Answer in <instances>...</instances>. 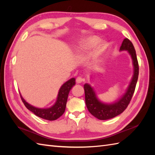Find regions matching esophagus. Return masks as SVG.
<instances>
[{
	"mask_svg": "<svg viewBox=\"0 0 155 155\" xmlns=\"http://www.w3.org/2000/svg\"><path fill=\"white\" fill-rule=\"evenodd\" d=\"M84 78H82L81 77H78L77 78H76V82H77V83H81L82 82H84Z\"/></svg>",
	"mask_w": 155,
	"mask_h": 155,
	"instance_id": "34e87169",
	"label": "esophagus"
}]
</instances>
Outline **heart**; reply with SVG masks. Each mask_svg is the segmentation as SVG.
Wrapping results in <instances>:
<instances>
[{
	"instance_id": "obj_1",
	"label": "heart",
	"mask_w": 155,
	"mask_h": 155,
	"mask_svg": "<svg viewBox=\"0 0 155 155\" xmlns=\"http://www.w3.org/2000/svg\"><path fill=\"white\" fill-rule=\"evenodd\" d=\"M99 42L100 39L97 37H90L89 38L87 39L86 42H85L83 45H82L81 49L83 51L89 50L91 48L94 47L95 45H97Z\"/></svg>"
}]
</instances>
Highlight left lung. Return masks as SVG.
<instances>
[{
	"mask_svg": "<svg viewBox=\"0 0 155 155\" xmlns=\"http://www.w3.org/2000/svg\"><path fill=\"white\" fill-rule=\"evenodd\" d=\"M120 51H128L133 59L134 75L128 89L123 97L113 104H104L98 100L93 88L88 84L84 85L85 103L88 111L100 120H107L121 114L127 108L133 97L139 77V63L134 46L129 39L124 38L120 48Z\"/></svg>",
	"mask_w": 155,
	"mask_h": 155,
	"instance_id": "8db88e82",
	"label": "left lung"
}]
</instances>
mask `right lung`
<instances>
[{"label": "right lung", "instance_id": "1", "mask_svg": "<svg viewBox=\"0 0 155 155\" xmlns=\"http://www.w3.org/2000/svg\"><path fill=\"white\" fill-rule=\"evenodd\" d=\"M75 84V78H72L71 79L66 82L61 87L59 90L57 102L51 108H36L32 105L29 104L25 101L20 94L22 103H24L25 107L29 110L32 112L36 116L43 118L48 120H54L61 117L62 114L64 113L66 104H67L68 95L72 87Z\"/></svg>", "mask_w": 155, "mask_h": 155}]
</instances>
